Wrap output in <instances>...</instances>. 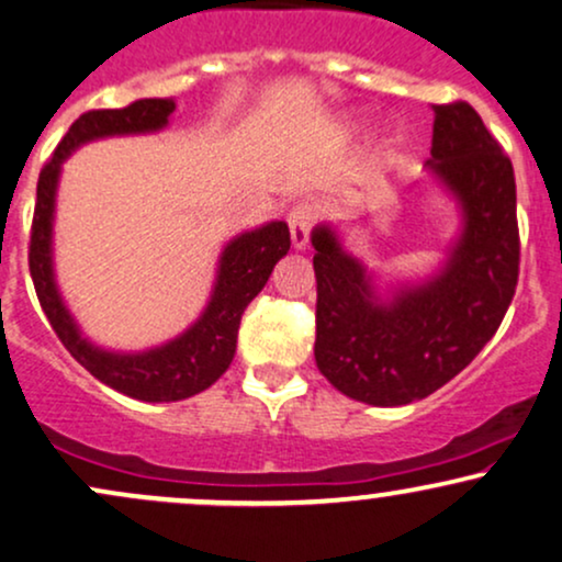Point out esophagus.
<instances>
[{
    "label": "esophagus",
    "mask_w": 562,
    "mask_h": 562,
    "mask_svg": "<svg viewBox=\"0 0 562 562\" xmlns=\"http://www.w3.org/2000/svg\"><path fill=\"white\" fill-rule=\"evenodd\" d=\"M288 225H290V240H293L295 251H306L311 227H314V212H311V206L306 204L293 206V212L288 216Z\"/></svg>",
    "instance_id": "34e87169"
}]
</instances>
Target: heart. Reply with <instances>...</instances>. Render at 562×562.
<instances>
[{"instance_id":"b5f03b06","label":"heart","mask_w":562,"mask_h":562,"mask_svg":"<svg viewBox=\"0 0 562 562\" xmlns=\"http://www.w3.org/2000/svg\"><path fill=\"white\" fill-rule=\"evenodd\" d=\"M401 144H403V135L397 133V131H392L387 138H384V144L380 148V161H382V165H390V161L395 159V154H397V148H401Z\"/></svg>"}]
</instances>
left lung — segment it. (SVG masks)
<instances>
[{"label": "left lung", "instance_id": "8db88e82", "mask_svg": "<svg viewBox=\"0 0 562 562\" xmlns=\"http://www.w3.org/2000/svg\"><path fill=\"white\" fill-rule=\"evenodd\" d=\"M427 172L461 220L427 277L382 280L337 225L311 233L316 367L342 395L382 408L422 401L461 374L497 333L518 282L513 165L465 101L435 106Z\"/></svg>", "mask_w": 562, "mask_h": 562}]
</instances>
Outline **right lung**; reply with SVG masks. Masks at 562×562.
Here are the masks:
<instances>
[{"instance_id": "add662e5", "label": "right lung", "mask_w": 562, "mask_h": 562, "mask_svg": "<svg viewBox=\"0 0 562 562\" xmlns=\"http://www.w3.org/2000/svg\"><path fill=\"white\" fill-rule=\"evenodd\" d=\"M175 99H140L123 110H93L80 114L52 159L38 175L36 212L31 227V277L46 319L63 346L106 387L146 403H172L199 395L229 369L238 346L240 316L261 288L274 263L290 251V229L274 220L235 235L216 261L212 293L201 316L186 333L146 350H106L91 342L78 327L59 293L54 274V212L63 165L83 144L112 135L159 133L170 125Z\"/></svg>"}]
</instances>
